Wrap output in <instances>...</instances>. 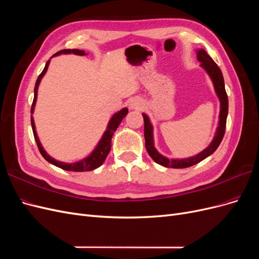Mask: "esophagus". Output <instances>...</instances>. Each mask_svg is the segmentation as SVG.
Returning a JSON list of instances; mask_svg holds the SVG:
<instances>
[{
	"label": "esophagus",
	"instance_id": "1",
	"mask_svg": "<svg viewBox=\"0 0 259 259\" xmlns=\"http://www.w3.org/2000/svg\"><path fill=\"white\" fill-rule=\"evenodd\" d=\"M144 106V101L138 98V97H135V98H132L130 100V108L131 109H135V110H139V109H142Z\"/></svg>",
	"mask_w": 259,
	"mask_h": 259
}]
</instances>
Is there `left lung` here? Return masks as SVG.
I'll return each mask as SVG.
<instances>
[{
  "instance_id": "1",
  "label": "left lung",
  "mask_w": 259,
  "mask_h": 259,
  "mask_svg": "<svg viewBox=\"0 0 259 259\" xmlns=\"http://www.w3.org/2000/svg\"><path fill=\"white\" fill-rule=\"evenodd\" d=\"M197 58L201 62V67L205 70L209 77L213 81L214 89L217 94V96L221 101V113H219V123L218 127L216 131L215 137L213 142L210 145L204 149L202 152L199 154L191 156V158L187 159H167L165 156L160 154L156 149L154 148L153 144V127L150 123V120L147 116V114L143 113L144 116V122H145V139H146V149L151 156L152 160L156 162L160 165H163L165 167H171V168H186L194 165L209 156L211 153H214L218 146L221 145L222 140L225 135L226 131V122H227V115H228V96H227V93L225 90V82H224V76L222 73V70L216 65V62L211 59L207 53L204 50H198L197 51Z\"/></svg>"
}]
</instances>
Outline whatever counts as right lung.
<instances>
[{
    "label": "right lung",
    "instance_id": "1",
    "mask_svg": "<svg viewBox=\"0 0 259 259\" xmlns=\"http://www.w3.org/2000/svg\"><path fill=\"white\" fill-rule=\"evenodd\" d=\"M61 54H75V55H81V56H84L85 52L84 51H80V50H62L59 51L58 53L54 54V56H57V55H61ZM50 61L51 59L46 62V65L43 69V71L41 72V74L38 75L35 86H34V98H33V103L32 106H31V114L33 113L34 111V107H35V103H36V97H37V89H38V84H40L42 77L44 76V74L48 71V68L50 65ZM128 112V109L127 108H123L122 110H120L119 112H116L115 114L112 115L111 120L109 121L108 123V126L106 132L104 133L103 137L99 140V143L97 145V147L94 149L93 152L89 155L86 156L85 159L79 161V162H74V163H65V162H60L55 160L52 156H50L46 151L44 150V148L42 147L41 143H40V139H38L37 135H36V131H35V125H34V120H33V116L31 115V126H32V131H33V135H34V139L36 142L37 148L38 150H40L41 154L43 158L50 162L53 165L60 167L65 170H72V171H89V170H93L97 167H99L101 164H103L107 158V155L110 152V149H111V138L113 136V133L116 131V128L119 127L120 123L122 122V120L125 117V115L127 114Z\"/></svg>",
    "mask_w": 259,
    "mask_h": 259
}]
</instances>
